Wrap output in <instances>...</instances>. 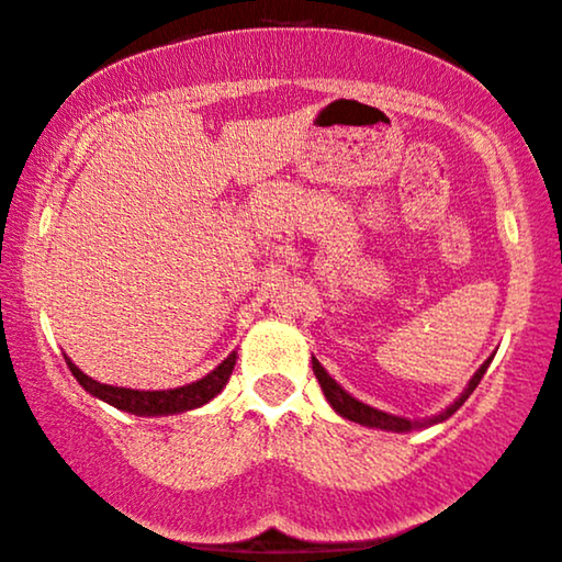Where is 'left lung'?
I'll use <instances>...</instances> for the list:
<instances>
[{
	"label": "left lung",
	"instance_id": "8db88e82",
	"mask_svg": "<svg viewBox=\"0 0 562 562\" xmlns=\"http://www.w3.org/2000/svg\"><path fill=\"white\" fill-rule=\"evenodd\" d=\"M490 363H492V356L486 358V361L482 363V367H479L476 374L471 376V382L465 384V390L461 392V397H458V401L452 403V405H448V408H445L442 414H437V416H431V418H424V422H411V418H403V416H392V414H387V411L371 408V405L361 403V401H358V397L350 395V392L342 390L340 384H337V382L333 380V376H329L327 371H324V367H322L319 361H316V358H311V369H314L316 380H319V384H322V392H324V397H327V403L333 405V408L337 411V414H340L342 418H348V422H356V424H361V427H371V429H384V431H411V429H427V427H435V424H439V422H445V418H450L452 414H456L458 408H461V405H463L465 401H469V395H471V392L476 390V384L482 382L484 371L490 369Z\"/></svg>",
	"mask_w": 562,
	"mask_h": 562
}]
</instances>
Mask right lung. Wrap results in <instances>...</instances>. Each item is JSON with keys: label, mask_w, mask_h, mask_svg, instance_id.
I'll return each mask as SVG.
<instances>
[{"label": "right lung", "mask_w": 562, "mask_h": 562, "mask_svg": "<svg viewBox=\"0 0 562 562\" xmlns=\"http://www.w3.org/2000/svg\"><path fill=\"white\" fill-rule=\"evenodd\" d=\"M67 367H70L72 376L80 382V387L91 392L99 401L114 405V408L127 411V414L135 416H170V414H182V411H193L206 405L212 397H216L225 387L229 374H233L235 361H238V353H229L225 361L220 363L214 371H209L204 380L186 384V387L175 390H131V387H114V384H101L91 376L83 374L70 358L65 356Z\"/></svg>", "instance_id": "obj_1"}]
</instances>
